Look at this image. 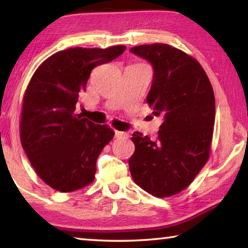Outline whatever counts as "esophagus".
I'll list each match as a JSON object with an SVG mask.
<instances>
[{
  "instance_id": "obj_1",
  "label": "esophagus",
  "mask_w": 248,
  "mask_h": 248,
  "mask_svg": "<svg viewBox=\"0 0 248 248\" xmlns=\"http://www.w3.org/2000/svg\"><path fill=\"white\" fill-rule=\"evenodd\" d=\"M115 137L116 138H127L128 133L124 131H118V130H115Z\"/></svg>"
}]
</instances>
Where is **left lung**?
Here are the masks:
<instances>
[{
  "instance_id": "left-lung-1",
  "label": "left lung",
  "mask_w": 248,
  "mask_h": 248,
  "mask_svg": "<svg viewBox=\"0 0 248 248\" xmlns=\"http://www.w3.org/2000/svg\"><path fill=\"white\" fill-rule=\"evenodd\" d=\"M154 69L146 97L163 124L156 140L134 132L129 158L138 186L157 198L178 194L205 165L211 150L216 100L207 73L195 58L166 44L130 49Z\"/></svg>"
}]
</instances>
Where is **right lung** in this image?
Here are the masks:
<instances>
[{"label":"right lung","instance_id":"add662e5","mask_svg":"<svg viewBox=\"0 0 248 248\" xmlns=\"http://www.w3.org/2000/svg\"><path fill=\"white\" fill-rule=\"evenodd\" d=\"M124 50H62L46 59L31 78L23 98L20 142L36 174L53 189L71 192L93 183L96 161L115 132L75 114V107L92 70Z\"/></svg>","mask_w":248,"mask_h":248}]
</instances>
